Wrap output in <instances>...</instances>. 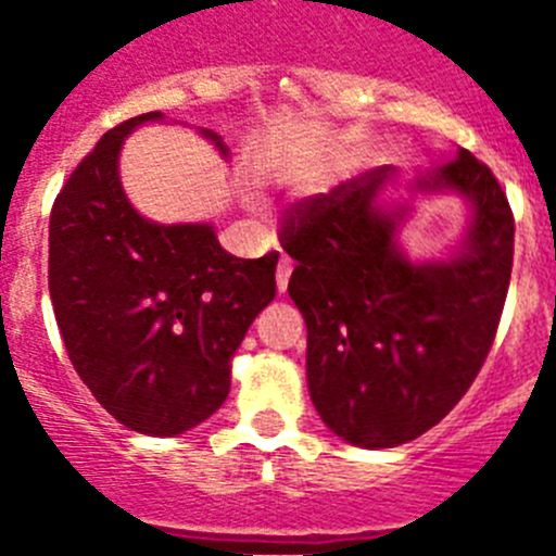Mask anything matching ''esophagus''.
<instances>
[{
  "label": "esophagus",
  "instance_id": "obj_1",
  "mask_svg": "<svg viewBox=\"0 0 556 556\" xmlns=\"http://www.w3.org/2000/svg\"><path fill=\"white\" fill-rule=\"evenodd\" d=\"M289 275H292V264H289L287 258H281V262H278V273H275V281H278V292H287Z\"/></svg>",
  "mask_w": 556,
  "mask_h": 556
}]
</instances>
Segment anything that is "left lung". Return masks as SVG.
<instances>
[{
	"mask_svg": "<svg viewBox=\"0 0 556 556\" xmlns=\"http://www.w3.org/2000/svg\"><path fill=\"white\" fill-rule=\"evenodd\" d=\"M392 166L283 214L289 298L306 320V376L323 424L362 448H395L437 426L479 376L507 301L515 219L488 164L459 150L417 191H459L473 217L451 262L412 264L395 242L406 208L376 203Z\"/></svg>",
	"mask_w": 556,
	"mask_h": 556,
	"instance_id": "obj_1",
	"label": "left lung"
}]
</instances>
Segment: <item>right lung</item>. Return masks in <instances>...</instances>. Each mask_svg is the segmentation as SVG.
Returning <instances> with one entry per match:
<instances>
[{
    "instance_id": "add662e5",
    "label": "right lung",
    "mask_w": 556,
    "mask_h": 556,
    "mask_svg": "<svg viewBox=\"0 0 556 556\" xmlns=\"http://www.w3.org/2000/svg\"><path fill=\"white\" fill-rule=\"evenodd\" d=\"M164 119L108 130L49 214V298L83 384L130 431L184 434L225 404L230 356L275 298L278 253L236 258L211 225L150 223L119 184L122 141ZM205 139L228 155L217 132Z\"/></svg>"
}]
</instances>
